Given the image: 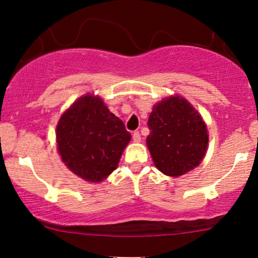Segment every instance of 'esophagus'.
Wrapping results in <instances>:
<instances>
[{
  "mask_svg": "<svg viewBox=\"0 0 258 258\" xmlns=\"http://www.w3.org/2000/svg\"><path fill=\"white\" fill-rule=\"evenodd\" d=\"M132 138H133V142H136V143H139V142H141V133H139V131L133 132Z\"/></svg>",
  "mask_w": 258,
  "mask_h": 258,
  "instance_id": "obj_1",
  "label": "esophagus"
}]
</instances>
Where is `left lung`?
Listing matches in <instances>:
<instances>
[{
	"label": "left lung",
	"mask_w": 258,
	"mask_h": 258,
	"mask_svg": "<svg viewBox=\"0 0 258 258\" xmlns=\"http://www.w3.org/2000/svg\"><path fill=\"white\" fill-rule=\"evenodd\" d=\"M147 137L154 164L166 176L178 177L200 164L209 142L206 125L184 98L170 97L153 108Z\"/></svg>",
	"instance_id": "8db88e82"
}]
</instances>
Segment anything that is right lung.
Wrapping results in <instances>:
<instances>
[{
	"label": "right lung",
	"mask_w": 258,
	"mask_h": 258,
	"mask_svg": "<svg viewBox=\"0 0 258 258\" xmlns=\"http://www.w3.org/2000/svg\"><path fill=\"white\" fill-rule=\"evenodd\" d=\"M131 133L99 97H81L61 115L58 152L69 170L88 182H100L119 164Z\"/></svg>",
	"instance_id": "obj_1"
}]
</instances>
